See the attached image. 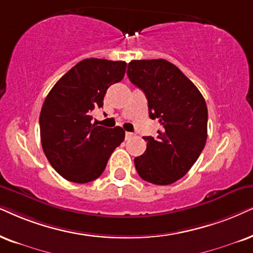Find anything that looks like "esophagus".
Masks as SVG:
<instances>
[{
  "label": "esophagus",
  "instance_id": "obj_1",
  "mask_svg": "<svg viewBox=\"0 0 253 253\" xmlns=\"http://www.w3.org/2000/svg\"><path fill=\"white\" fill-rule=\"evenodd\" d=\"M125 136H126V140H129V139H132V137L134 136V134L130 133V132H126V134H125Z\"/></svg>",
  "mask_w": 253,
  "mask_h": 253
}]
</instances>
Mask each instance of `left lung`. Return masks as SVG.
Instances as JSON below:
<instances>
[{
  "label": "left lung",
  "mask_w": 253,
  "mask_h": 253,
  "mask_svg": "<svg viewBox=\"0 0 253 253\" xmlns=\"http://www.w3.org/2000/svg\"><path fill=\"white\" fill-rule=\"evenodd\" d=\"M127 76L148 100L150 119H159L158 136H143L145 154L134 159L137 174L167 185L183 177L207 142L208 108L203 95L177 66L166 59L132 60Z\"/></svg>",
  "instance_id": "1"
}]
</instances>
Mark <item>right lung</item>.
I'll list each match as a JSON object with an SVG mask.
<instances>
[{
    "label": "right lung",
    "mask_w": 253,
    "mask_h": 253,
    "mask_svg": "<svg viewBox=\"0 0 253 253\" xmlns=\"http://www.w3.org/2000/svg\"><path fill=\"white\" fill-rule=\"evenodd\" d=\"M125 62L87 58L76 64L46 95L40 116L44 154L60 176L87 183L103 174L113 150L125 139L121 127L92 124L112 84L124 78Z\"/></svg>",
    "instance_id": "add662e5"
}]
</instances>
